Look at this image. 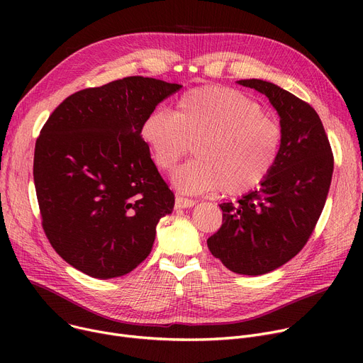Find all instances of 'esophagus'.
<instances>
[{"label":"esophagus","instance_id":"esophagus-1","mask_svg":"<svg viewBox=\"0 0 363 363\" xmlns=\"http://www.w3.org/2000/svg\"><path fill=\"white\" fill-rule=\"evenodd\" d=\"M196 201L194 200H189V199H184L181 196H178L175 199V208H189V207H194Z\"/></svg>","mask_w":363,"mask_h":363}]
</instances>
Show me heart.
Returning a JSON list of instances; mask_svg holds the SVG:
<instances>
[{"mask_svg":"<svg viewBox=\"0 0 363 363\" xmlns=\"http://www.w3.org/2000/svg\"><path fill=\"white\" fill-rule=\"evenodd\" d=\"M155 164L174 169L194 143L197 159L175 170L182 193L222 191L241 196L259 188L274 170L282 129L262 106L230 86H203L182 94L175 111L151 110L140 128Z\"/></svg>","mask_w":363,"mask_h":363,"instance_id":"b5f03b06","label":"heart"}]
</instances>
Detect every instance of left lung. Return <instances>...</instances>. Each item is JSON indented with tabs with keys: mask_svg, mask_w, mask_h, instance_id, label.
<instances>
[{
	"mask_svg": "<svg viewBox=\"0 0 363 363\" xmlns=\"http://www.w3.org/2000/svg\"><path fill=\"white\" fill-rule=\"evenodd\" d=\"M237 84L268 97L279 116L282 145L259 189L238 204H219L222 226L207 247L230 271L257 277L291 260L309 240L325 206L334 159L325 129L308 103L268 81Z\"/></svg>",
	"mask_w": 363,
	"mask_h": 363,
	"instance_id": "obj_1",
	"label": "left lung"
}]
</instances>
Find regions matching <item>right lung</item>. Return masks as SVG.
<instances>
[{"mask_svg":"<svg viewBox=\"0 0 363 363\" xmlns=\"http://www.w3.org/2000/svg\"><path fill=\"white\" fill-rule=\"evenodd\" d=\"M182 85L129 76L72 94L35 144L33 181L44 231L69 264L99 279L145 260L175 196L140 128Z\"/></svg>","mask_w":363,"mask_h":363,"instance_id":"1","label":"right lung"}]
</instances>
